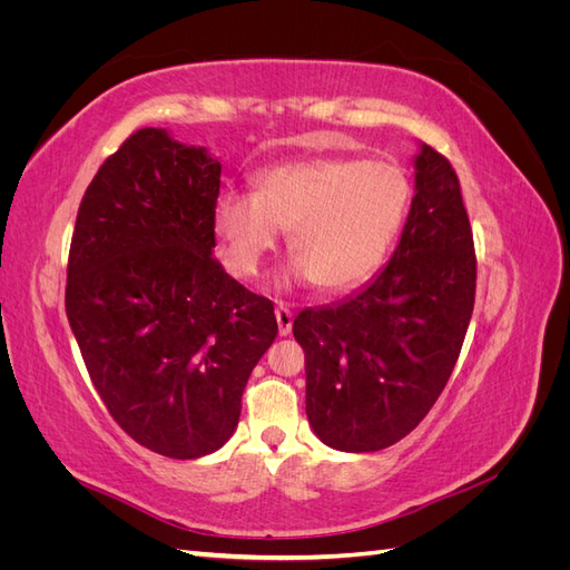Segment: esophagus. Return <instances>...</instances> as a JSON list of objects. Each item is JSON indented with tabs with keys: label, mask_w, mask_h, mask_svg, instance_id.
<instances>
[{
	"label": "esophagus",
	"mask_w": 570,
	"mask_h": 570,
	"mask_svg": "<svg viewBox=\"0 0 570 570\" xmlns=\"http://www.w3.org/2000/svg\"><path fill=\"white\" fill-rule=\"evenodd\" d=\"M275 321H278V331H281L283 337L292 333V321H295V316H292V312H289L285 304H281L278 308H275Z\"/></svg>",
	"instance_id": "obj_1"
}]
</instances>
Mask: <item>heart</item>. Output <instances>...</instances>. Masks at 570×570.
I'll list each match as a JSON object with an SVG mask.
<instances>
[{
    "instance_id": "obj_1",
    "label": "heart",
    "mask_w": 570,
    "mask_h": 570,
    "mask_svg": "<svg viewBox=\"0 0 570 570\" xmlns=\"http://www.w3.org/2000/svg\"><path fill=\"white\" fill-rule=\"evenodd\" d=\"M411 185L402 168L352 157L275 164L256 176V193L223 189L214 230L223 264L256 275L289 230L283 285H314L344 295L383 266L404 223Z\"/></svg>"
}]
</instances>
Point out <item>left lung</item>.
Segmentation results:
<instances>
[{
    "instance_id": "1",
    "label": "left lung",
    "mask_w": 570,
    "mask_h": 570,
    "mask_svg": "<svg viewBox=\"0 0 570 570\" xmlns=\"http://www.w3.org/2000/svg\"><path fill=\"white\" fill-rule=\"evenodd\" d=\"M475 302V252L452 164L421 142L413 199L387 266L340 304L304 308L306 416L340 452L400 442L454 371Z\"/></svg>"
}]
</instances>
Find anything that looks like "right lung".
<instances>
[{
  "label": "right lung",
  "mask_w": 570,
  "mask_h": 570,
  "mask_svg": "<svg viewBox=\"0 0 570 570\" xmlns=\"http://www.w3.org/2000/svg\"><path fill=\"white\" fill-rule=\"evenodd\" d=\"M220 161L142 128L85 189L68 254L66 316L114 421L147 450L199 459L239 421L278 335L273 304L214 258Z\"/></svg>",
  "instance_id": "obj_1"
}]
</instances>
